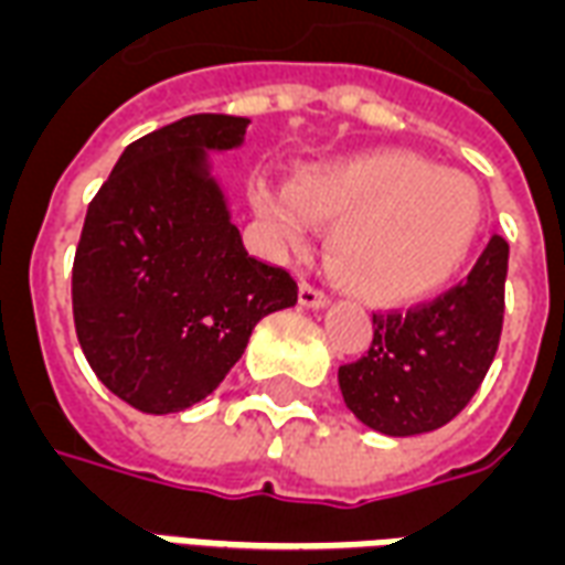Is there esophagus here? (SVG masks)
Wrapping results in <instances>:
<instances>
[{
    "mask_svg": "<svg viewBox=\"0 0 565 565\" xmlns=\"http://www.w3.org/2000/svg\"><path fill=\"white\" fill-rule=\"evenodd\" d=\"M298 300H300V307H307V309H324L330 303L328 295H324L321 288L309 286V282H300Z\"/></svg>",
    "mask_w": 565,
    "mask_h": 565,
    "instance_id": "1",
    "label": "esophagus"
}]
</instances>
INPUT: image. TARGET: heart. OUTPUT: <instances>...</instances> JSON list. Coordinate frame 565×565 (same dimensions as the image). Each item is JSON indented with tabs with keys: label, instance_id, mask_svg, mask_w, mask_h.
I'll return each mask as SVG.
<instances>
[{
	"label": "heart",
	"instance_id": "heart-1",
	"mask_svg": "<svg viewBox=\"0 0 565 565\" xmlns=\"http://www.w3.org/2000/svg\"><path fill=\"white\" fill-rule=\"evenodd\" d=\"M249 205L279 247H300L309 220L330 226V277L381 307L438 295L482 226V199L468 175L405 151L309 163L291 184L253 181Z\"/></svg>",
	"mask_w": 565,
	"mask_h": 565
}]
</instances>
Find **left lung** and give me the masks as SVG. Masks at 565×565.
Returning a JSON list of instances; mask_svg holds the SVG:
<instances>
[{
  "mask_svg": "<svg viewBox=\"0 0 565 565\" xmlns=\"http://www.w3.org/2000/svg\"><path fill=\"white\" fill-rule=\"evenodd\" d=\"M509 244L489 241L461 286L426 307L372 316L366 358L339 366L348 411L390 438L447 426L489 372L503 328Z\"/></svg>",
  "mask_w": 565,
  "mask_h": 565,
  "instance_id": "obj_1",
  "label": "left lung"
}]
</instances>
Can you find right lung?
Masks as SVG:
<instances>
[{
	"instance_id": "1",
	"label": "right lung",
	"mask_w": 565,
	"mask_h": 565,
	"mask_svg": "<svg viewBox=\"0 0 565 565\" xmlns=\"http://www.w3.org/2000/svg\"><path fill=\"white\" fill-rule=\"evenodd\" d=\"M247 118H178L121 151L86 211L74 324L88 366L142 414L211 396L258 321L298 303L282 267L244 249L211 151L244 146Z\"/></svg>"
}]
</instances>
